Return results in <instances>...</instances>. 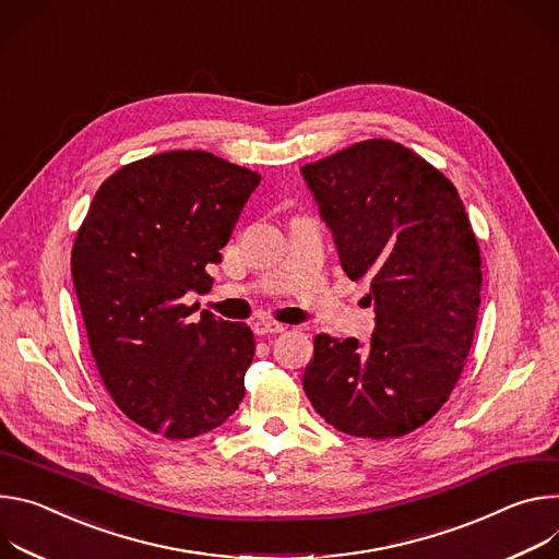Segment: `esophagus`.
<instances>
[{
  "mask_svg": "<svg viewBox=\"0 0 559 559\" xmlns=\"http://www.w3.org/2000/svg\"><path fill=\"white\" fill-rule=\"evenodd\" d=\"M253 331H255L258 335H277V333H284L286 326L280 324V322H271V320H258V322L253 324Z\"/></svg>",
  "mask_w": 559,
  "mask_h": 559,
  "instance_id": "obj_1",
  "label": "esophagus"
}]
</instances>
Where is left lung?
<instances>
[{
  "label": "left lung",
  "mask_w": 559,
  "mask_h": 559,
  "mask_svg": "<svg viewBox=\"0 0 559 559\" xmlns=\"http://www.w3.org/2000/svg\"><path fill=\"white\" fill-rule=\"evenodd\" d=\"M301 175L331 226L342 269L366 277L376 308L368 346L313 340L304 391L353 438H402L453 393L473 344L481 258L451 179L393 140H366Z\"/></svg>",
  "instance_id": "left-lung-1"
}]
</instances>
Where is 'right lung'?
Returning a JSON list of instances; mask_svg holds the SVG:
<instances>
[{
    "label": "right lung",
    "instance_id": "add662e5",
    "mask_svg": "<svg viewBox=\"0 0 559 559\" xmlns=\"http://www.w3.org/2000/svg\"><path fill=\"white\" fill-rule=\"evenodd\" d=\"M258 170L206 151H170L115 170L78 230L71 273L99 378L135 424L191 440L243 400L251 326L183 304L258 189Z\"/></svg>",
    "mask_w": 559,
    "mask_h": 559
}]
</instances>
